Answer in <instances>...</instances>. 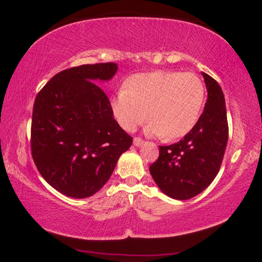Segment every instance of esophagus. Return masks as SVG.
<instances>
[{
	"label": "esophagus",
	"instance_id": "34e87169",
	"mask_svg": "<svg viewBox=\"0 0 262 262\" xmlns=\"http://www.w3.org/2000/svg\"><path fill=\"white\" fill-rule=\"evenodd\" d=\"M144 143V141L141 139V137H134V145L135 146H141Z\"/></svg>",
	"mask_w": 262,
	"mask_h": 262
}]
</instances>
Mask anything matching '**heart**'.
Instances as JSON below:
<instances>
[{
    "instance_id": "1",
    "label": "heart",
    "mask_w": 262,
    "mask_h": 262,
    "mask_svg": "<svg viewBox=\"0 0 262 262\" xmlns=\"http://www.w3.org/2000/svg\"><path fill=\"white\" fill-rule=\"evenodd\" d=\"M205 94V84L196 74L154 71L128 79L126 88L112 96L110 107L123 129L133 132L149 116L147 134L172 141L187 135L196 125Z\"/></svg>"
}]
</instances>
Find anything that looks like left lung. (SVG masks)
<instances>
[{"mask_svg":"<svg viewBox=\"0 0 262 262\" xmlns=\"http://www.w3.org/2000/svg\"><path fill=\"white\" fill-rule=\"evenodd\" d=\"M207 102L194 127L178 143L159 146V157L150 166L151 177L168 197L185 201L212 183L221 167L228 134L225 95L219 83L203 73Z\"/></svg>","mask_w":262,"mask_h":262,"instance_id":"1","label":"left lung"}]
</instances>
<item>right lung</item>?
Wrapping results in <instances>:
<instances>
[{"label":"right lung","mask_w":262,"mask_h":262,"mask_svg":"<svg viewBox=\"0 0 262 262\" xmlns=\"http://www.w3.org/2000/svg\"><path fill=\"white\" fill-rule=\"evenodd\" d=\"M117 70L116 63L64 70L36 95L32 157L42 178L65 196L87 198L96 193L133 143L96 83L110 80Z\"/></svg>","instance_id":"obj_1"}]
</instances>
